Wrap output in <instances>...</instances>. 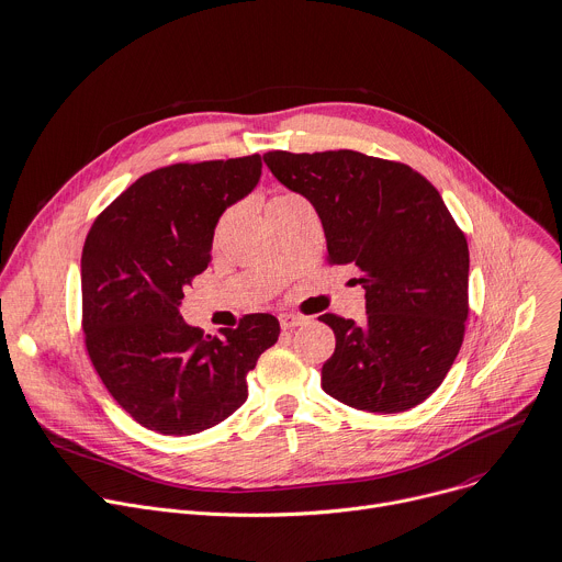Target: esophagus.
Masks as SVG:
<instances>
[{"label": "esophagus", "mask_w": 562, "mask_h": 562, "mask_svg": "<svg viewBox=\"0 0 562 562\" xmlns=\"http://www.w3.org/2000/svg\"><path fill=\"white\" fill-rule=\"evenodd\" d=\"M279 322H281V328H283V330H294V328L307 324V319H305V317H299V315H281Z\"/></svg>", "instance_id": "1"}]
</instances>
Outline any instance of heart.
<instances>
[{"label": "heart", "instance_id": "obj_1", "mask_svg": "<svg viewBox=\"0 0 562 562\" xmlns=\"http://www.w3.org/2000/svg\"><path fill=\"white\" fill-rule=\"evenodd\" d=\"M285 199H292V196H277L274 201H270V203H277V201H285ZM218 232H221V227H218Z\"/></svg>", "mask_w": 562, "mask_h": 562}]
</instances>
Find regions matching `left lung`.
Here are the masks:
<instances>
[{"label": "left lung", "instance_id": "8db88e82", "mask_svg": "<svg viewBox=\"0 0 562 562\" xmlns=\"http://www.w3.org/2000/svg\"><path fill=\"white\" fill-rule=\"evenodd\" d=\"M263 160L313 203L328 259L355 266L366 290L361 324L319 317L337 339L322 389L368 413L422 404L453 366L469 315V247L440 192L408 165L350 149Z\"/></svg>", "mask_w": 562, "mask_h": 562}]
</instances>
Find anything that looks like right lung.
<instances>
[{"instance_id": "add662e5", "label": "right lung", "mask_w": 562, "mask_h": 562, "mask_svg": "<svg viewBox=\"0 0 562 562\" xmlns=\"http://www.w3.org/2000/svg\"><path fill=\"white\" fill-rule=\"evenodd\" d=\"M261 156L169 165L140 176L93 223L82 249V324L111 397L162 435H194L247 400L245 375L277 344L272 315L218 337L180 315L212 261L218 218L261 178Z\"/></svg>"}]
</instances>
